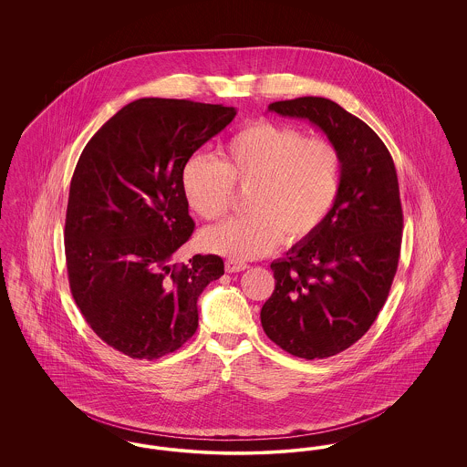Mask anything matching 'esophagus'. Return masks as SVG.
Wrapping results in <instances>:
<instances>
[{"label": "esophagus", "mask_w": 467, "mask_h": 467, "mask_svg": "<svg viewBox=\"0 0 467 467\" xmlns=\"http://www.w3.org/2000/svg\"><path fill=\"white\" fill-rule=\"evenodd\" d=\"M246 265L244 263H240V261H234V259H229V261H225V271L227 273H238V271H244L246 269Z\"/></svg>", "instance_id": "34e87169"}]
</instances>
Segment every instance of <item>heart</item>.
I'll return each instance as SVG.
<instances>
[{"label": "heart", "instance_id": "1", "mask_svg": "<svg viewBox=\"0 0 467 467\" xmlns=\"http://www.w3.org/2000/svg\"><path fill=\"white\" fill-rule=\"evenodd\" d=\"M341 154L331 141L306 138L275 120H252L221 149V161L194 154L180 170L189 208L204 221L223 217L233 185L248 187L250 215L202 231L204 250L244 261L269 254L282 240L299 244L326 223L341 189Z\"/></svg>", "mask_w": 467, "mask_h": 467}]
</instances>
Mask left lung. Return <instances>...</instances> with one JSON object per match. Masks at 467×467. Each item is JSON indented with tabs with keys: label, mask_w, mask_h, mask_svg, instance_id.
Instances as JSON below:
<instances>
[{
	"label": "left lung",
	"mask_w": 467,
	"mask_h": 467,
	"mask_svg": "<svg viewBox=\"0 0 467 467\" xmlns=\"http://www.w3.org/2000/svg\"><path fill=\"white\" fill-rule=\"evenodd\" d=\"M267 110L310 120L341 154L333 212L271 263L275 290L261 310L263 329L280 348L326 358L368 333L387 301L402 240L398 173L379 136L331 99L305 96Z\"/></svg>",
	"instance_id": "obj_1"
}]
</instances>
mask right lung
I'll return each instance as SVG.
<instances>
[{"instance_id": "right-lung-1", "label": "right lung", "mask_w": 467, "mask_h": 467, "mask_svg": "<svg viewBox=\"0 0 467 467\" xmlns=\"http://www.w3.org/2000/svg\"><path fill=\"white\" fill-rule=\"evenodd\" d=\"M236 110L141 98L86 145L69 185L67 280L90 329L131 358L178 350L198 329V297L223 275L219 255L173 265L194 221L180 170Z\"/></svg>"}]
</instances>
